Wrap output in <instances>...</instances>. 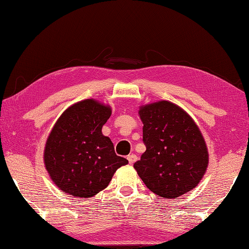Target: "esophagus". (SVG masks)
Masks as SVG:
<instances>
[{
  "label": "esophagus",
  "instance_id": "34e87169",
  "mask_svg": "<svg viewBox=\"0 0 249 249\" xmlns=\"http://www.w3.org/2000/svg\"><path fill=\"white\" fill-rule=\"evenodd\" d=\"M128 160H129V163L130 164H134L137 162V160H138V158H137V155H134V154H130V155H128Z\"/></svg>",
  "mask_w": 249,
  "mask_h": 249
}]
</instances>
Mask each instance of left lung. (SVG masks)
I'll return each instance as SVG.
<instances>
[{
    "mask_svg": "<svg viewBox=\"0 0 249 249\" xmlns=\"http://www.w3.org/2000/svg\"><path fill=\"white\" fill-rule=\"evenodd\" d=\"M139 113L146 150L133 165L138 175L162 198L173 199L194 189L209 162L206 142L195 121L166 100L141 107Z\"/></svg>",
    "mask_w": 249,
    "mask_h": 249,
    "instance_id": "8db88e82",
    "label": "left lung"
}]
</instances>
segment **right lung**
Wrapping results in <instances>:
<instances>
[{"label": "right lung", "mask_w": 249, "mask_h": 249, "mask_svg": "<svg viewBox=\"0 0 249 249\" xmlns=\"http://www.w3.org/2000/svg\"><path fill=\"white\" fill-rule=\"evenodd\" d=\"M110 115L108 106L86 99L68 108L56 121L43 158L51 179L64 193L93 197L106 188L118 168L128 164L102 133Z\"/></svg>", "instance_id": "1"}]
</instances>
